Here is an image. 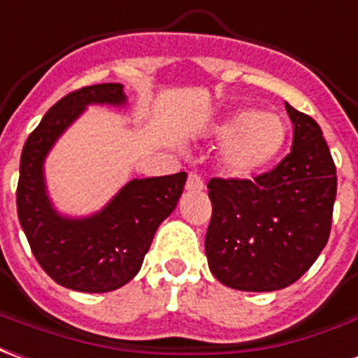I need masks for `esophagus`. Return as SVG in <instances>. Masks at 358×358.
<instances>
[{"mask_svg":"<svg viewBox=\"0 0 358 358\" xmlns=\"http://www.w3.org/2000/svg\"><path fill=\"white\" fill-rule=\"evenodd\" d=\"M187 190L189 192H202L204 190V181L196 173H190L189 179H187Z\"/></svg>","mask_w":358,"mask_h":358,"instance_id":"34e87169","label":"esophagus"}]
</instances>
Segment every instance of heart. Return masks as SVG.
<instances>
[{"label": "heart", "instance_id": "1", "mask_svg": "<svg viewBox=\"0 0 358 358\" xmlns=\"http://www.w3.org/2000/svg\"><path fill=\"white\" fill-rule=\"evenodd\" d=\"M221 147L219 168L231 179L250 181L265 173L286 147L288 125L276 112L238 110L210 127Z\"/></svg>", "mask_w": 358, "mask_h": 358}]
</instances>
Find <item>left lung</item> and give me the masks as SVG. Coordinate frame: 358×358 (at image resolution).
Listing matches in <instances>:
<instances>
[{
  "label": "left lung",
  "instance_id": "8db88e82",
  "mask_svg": "<svg viewBox=\"0 0 358 358\" xmlns=\"http://www.w3.org/2000/svg\"><path fill=\"white\" fill-rule=\"evenodd\" d=\"M294 141L254 181L211 179L206 257L213 276L242 292H276L309 271L330 236L338 179L320 125L286 104Z\"/></svg>",
  "mask_w": 358,
  "mask_h": 358
}]
</instances>
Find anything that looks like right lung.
<instances>
[{
  "label": "right lung",
  "instance_id": "obj_1",
  "mask_svg": "<svg viewBox=\"0 0 358 358\" xmlns=\"http://www.w3.org/2000/svg\"><path fill=\"white\" fill-rule=\"evenodd\" d=\"M87 106L125 108L124 85H90L49 108L22 148L17 210L34 257L55 282L74 292L104 294L139 273L154 233L177 208L187 173L131 179L87 215L59 210L47 189L45 160Z\"/></svg>",
  "mask_w": 358,
  "mask_h": 358
}]
</instances>
